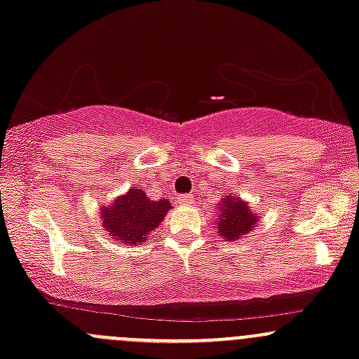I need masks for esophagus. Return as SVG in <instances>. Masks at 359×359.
I'll list each match as a JSON object with an SVG mask.
<instances>
[{
    "label": "esophagus",
    "mask_w": 359,
    "mask_h": 359,
    "mask_svg": "<svg viewBox=\"0 0 359 359\" xmlns=\"http://www.w3.org/2000/svg\"><path fill=\"white\" fill-rule=\"evenodd\" d=\"M194 203V196L191 194H182V196H177V204L180 206H189V204Z\"/></svg>",
    "instance_id": "34e87169"
}]
</instances>
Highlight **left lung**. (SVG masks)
<instances>
[{
  "mask_svg": "<svg viewBox=\"0 0 359 359\" xmlns=\"http://www.w3.org/2000/svg\"><path fill=\"white\" fill-rule=\"evenodd\" d=\"M259 216L254 210H250L249 203L242 198L235 196L233 192H228L223 196L222 203L218 204V215H216V228H218V237L226 242L242 240L249 235L252 228L257 226Z\"/></svg>",
  "mask_w": 359,
  "mask_h": 359,
  "instance_id": "1",
  "label": "left lung"
}]
</instances>
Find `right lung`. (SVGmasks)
<instances>
[{"label": "right lung", "mask_w": 359, "mask_h": 359, "mask_svg": "<svg viewBox=\"0 0 359 359\" xmlns=\"http://www.w3.org/2000/svg\"><path fill=\"white\" fill-rule=\"evenodd\" d=\"M168 210H172L168 199L153 201L144 191L131 187L112 204L100 208V222L110 238L121 242V245L136 247L148 240Z\"/></svg>", "instance_id": "1"}]
</instances>
